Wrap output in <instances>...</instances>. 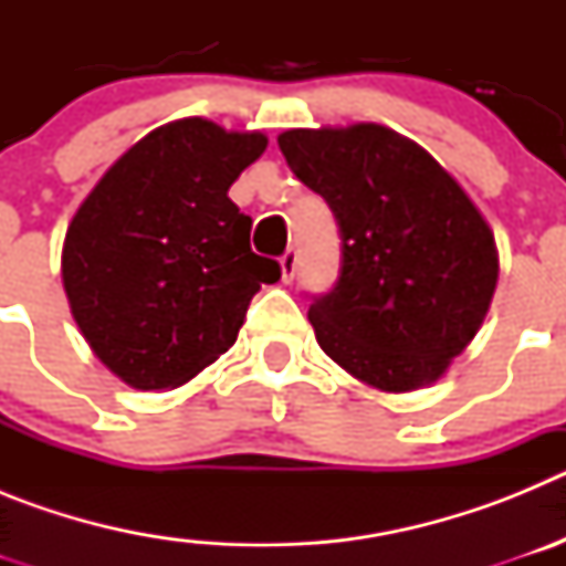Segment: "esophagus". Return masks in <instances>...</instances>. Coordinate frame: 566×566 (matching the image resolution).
<instances>
[{
	"label": "esophagus",
	"mask_w": 566,
	"mask_h": 566,
	"mask_svg": "<svg viewBox=\"0 0 566 566\" xmlns=\"http://www.w3.org/2000/svg\"><path fill=\"white\" fill-rule=\"evenodd\" d=\"M280 269H283V280H292L297 274V249L289 247L280 258Z\"/></svg>",
	"instance_id": "34e87169"
}]
</instances>
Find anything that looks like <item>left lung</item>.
Here are the masks:
<instances>
[{
    "label": "left lung",
    "instance_id": "8db88e82",
    "mask_svg": "<svg viewBox=\"0 0 566 566\" xmlns=\"http://www.w3.org/2000/svg\"><path fill=\"white\" fill-rule=\"evenodd\" d=\"M277 144L337 221V283L308 306L319 348L382 391L442 377L496 289L479 209L422 147L379 124L289 129Z\"/></svg>",
    "mask_w": 566,
    "mask_h": 566
}]
</instances>
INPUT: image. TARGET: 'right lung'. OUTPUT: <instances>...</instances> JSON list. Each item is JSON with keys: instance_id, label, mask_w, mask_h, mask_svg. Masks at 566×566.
<instances>
[{"instance_id": "obj_1", "label": "right lung", "mask_w": 566, "mask_h": 566, "mask_svg": "<svg viewBox=\"0 0 566 566\" xmlns=\"http://www.w3.org/2000/svg\"><path fill=\"white\" fill-rule=\"evenodd\" d=\"M266 135L164 124L107 169L70 223L62 277L90 348L142 391L178 388L232 348L280 263L229 198Z\"/></svg>"}]
</instances>
